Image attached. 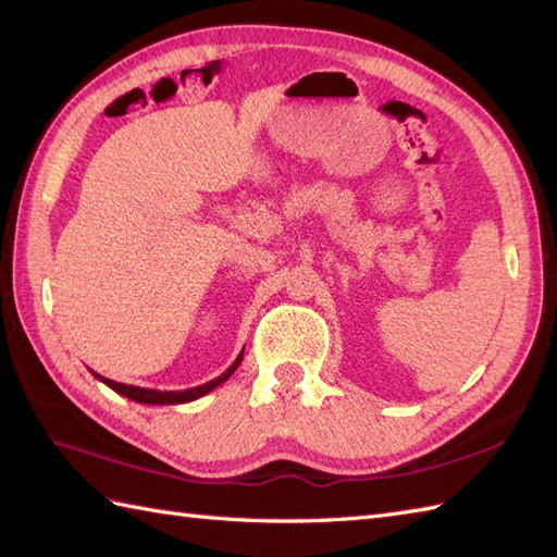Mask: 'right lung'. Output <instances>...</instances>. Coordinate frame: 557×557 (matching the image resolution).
<instances>
[{
  "label": "right lung",
  "instance_id": "add662e5",
  "mask_svg": "<svg viewBox=\"0 0 557 557\" xmlns=\"http://www.w3.org/2000/svg\"><path fill=\"white\" fill-rule=\"evenodd\" d=\"M242 360H244V351L236 356V360L234 363L224 370L220 377H215V380H210V382H206V384H199V386H191V388H183V391H159V388H143V386H133V384H122V382H114V380H108V377H102V374H98V372H94V370H88L94 374L96 380H100L102 384H108L112 391H116V394H122V396H126L128 400H135V403H143V405H180V403H191V400H197V398H201V396H206V394H210V391H213L215 386H220L222 382H227L232 374H234V370L242 366Z\"/></svg>",
  "mask_w": 557,
  "mask_h": 557
}]
</instances>
